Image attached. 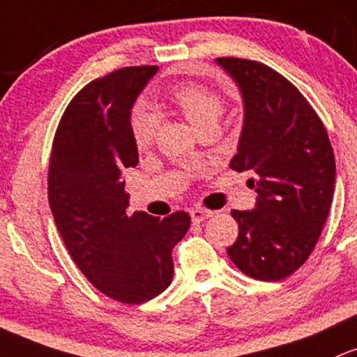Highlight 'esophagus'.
I'll list each match as a JSON object with an SVG mask.
<instances>
[{"label": "esophagus", "instance_id": "obj_1", "mask_svg": "<svg viewBox=\"0 0 357 357\" xmlns=\"http://www.w3.org/2000/svg\"><path fill=\"white\" fill-rule=\"evenodd\" d=\"M211 216H213V211H209V209H204V208L190 209V218H192L194 223H201L204 222V220L211 218Z\"/></svg>", "mask_w": 357, "mask_h": 357}]
</instances>
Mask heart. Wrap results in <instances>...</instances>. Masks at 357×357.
Returning a JSON list of instances; mask_svg holds the SVG:
<instances>
[{
  "mask_svg": "<svg viewBox=\"0 0 357 357\" xmlns=\"http://www.w3.org/2000/svg\"><path fill=\"white\" fill-rule=\"evenodd\" d=\"M172 105L182 112L192 127L201 128L206 123L218 122L223 113V99L218 93L201 84H182L168 94ZM156 119L148 112L135 113L132 120V139L137 149L153 144L156 135Z\"/></svg>",
  "mask_w": 357,
  "mask_h": 357,
  "instance_id": "1",
  "label": "heart"
}]
</instances>
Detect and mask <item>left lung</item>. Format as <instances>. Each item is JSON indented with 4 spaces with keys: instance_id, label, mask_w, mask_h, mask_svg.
<instances>
[{
    "instance_id": "left-lung-1",
    "label": "left lung",
    "mask_w": 357,
    "mask_h": 357,
    "mask_svg": "<svg viewBox=\"0 0 357 357\" xmlns=\"http://www.w3.org/2000/svg\"><path fill=\"white\" fill-rule=\"evenodd\" d=\"M237 84L244 122L235 172H251L255 209L232 216L237 241L227 249L248 277L277 282L299 270L318 242L335 189V156L306 98L273 68L242 58H216Z\"/></svg>"
}]
</instances>
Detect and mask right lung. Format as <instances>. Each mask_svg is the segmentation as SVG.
<instances>
[{
  "label": "right lung",
  "instance_id": "right-lung-1",
  "mask_svg": "<svg viewBox=\"0 0 357 357\" xmlns=\"http://www.w3.org/2000/svg\"><path fill=\"white\" fill-rule=\"evenodd\" d=\"M156 72L125 67L87 84L61 116L47 172L50 208L70 256L94 287L125 304L170 285L172 251L190 227L185 211L156 218L127 209L122 172L139 163L132 106Z\"/></svg>",
  "mask_w": 357,
  "mask_h": 357
}]
</instances>
